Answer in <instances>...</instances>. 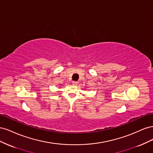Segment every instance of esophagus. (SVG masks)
<instances>
[{"instance_id": "34e87169", "label": "esophagus", "mask_w": 153, "mask_h": 153, "mask_svg": "<svg viewBox=\"0 0 153 153\" xmlns=\"http://www.w3.org/2000/svg\"><path fill=\"white\" fill-rule=\"evenodd\" d=\"M72 83H73V85H76L78 84V82L76 81H73Z\"/></svg>"}]
</instances>
